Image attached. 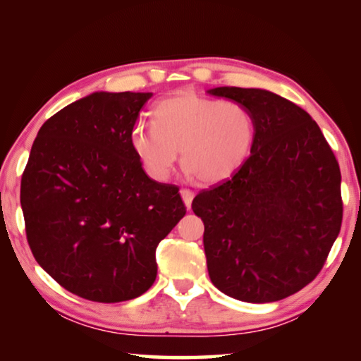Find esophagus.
I'll return each instance as SVG.
<instances>
[{"label":"esophagus","mask_w":361,"mask_h":361,"mask_svg":"<svg viewBox=\"0 0 361 361\" xmlns=\"http://www.w3.org/2000/svg\"><path fill=\"white\" fill-rule=\"evenodd\" d=\"M180 197H182V200H184L187 209H190L195 193H193L192 190H188V188H182V190H180Z\"/></svg>","instance_id":"1"}]
</instances>
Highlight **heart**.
Instances as JSON below:
<instances>
[{"label":"heart","instance_id":"obj_1","mask_svg":"<svg viewBox=\"0 0 361 361\" xmlns=\"http://www.w3.org/2000/svg\"><path fill=\"white\" fill-rule=\"evenodd\" d=\"M152 116L154 123L130 130V147L158 182L173 173L179 150L185 174L217 184L243 166L254 145V117L236 101L177 94L158 101Z\"/></svg>","mask_w":361,"mask_h":361}]
</instances>
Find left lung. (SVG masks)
Wrapping results in <instances>:
<instances>
[{
	"label": "left lung",
	"instance_id": "obj_1",
	"mask_svg": "<svg viewBox=\"0 0 361 361\" xmlns=\"http://www.w3.org/2000/svg\"><path fill=\"white\" fill-rule=\"evenodd\" d=\"M255 122L250 155L230 180L195 197L211 282L245 302L300 292L324 267L343 222L341 171L309 114L263 88L216 87Z\"/></svg>",
	"mask_w": 361,
	"mask_h": 361
}]
</instances>
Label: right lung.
<instances>
[{"label":"right lung","mask_w":361,"mask_h":361,"mask_svg":"<svg viewBox=\"0 0 361 361\" xmlns=\"http://www.w3.org/2000/svg\"><path fill=\"white\" fill-rule=\"evenodd\" d=\"M152 93L94 92L37 131L22 176L30 249L68 292L98 302L137 298L155 250L185 216L179 188L144 173L130 130Z\"/></svg>","instance_id":"right-lung-1"}]
</instances>
